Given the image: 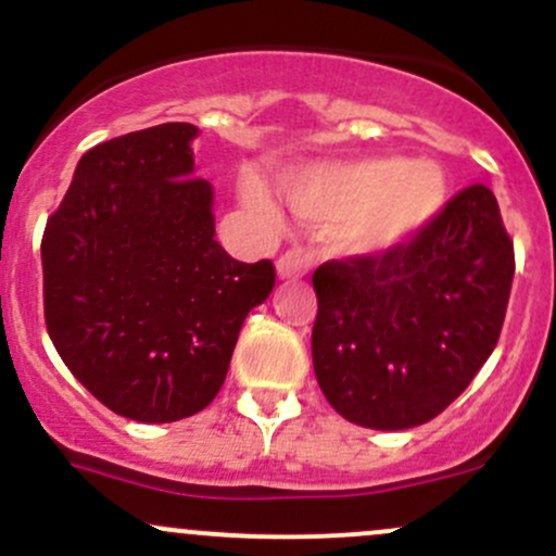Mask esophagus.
<instances>
[{
	"label": "esophagus",
	"mask_w": 556,
	"mask_h": 556,
	"mask_svg": "<svg viewBox=\"0 0 556 556\" xmlns=\"http://www.w3.org/2000/svg\"><path fill=\"white\" fill-rule=\"evenodd\" d=\"M315 265V254L304 247L289 249L278 256V276L280 278H304Z\"/></svg>",
	"instance_id": "esophagus-1"
}]
</instances>
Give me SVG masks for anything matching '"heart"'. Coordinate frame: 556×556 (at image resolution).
Masks as SVG:
<instances>
[{"mask_svg": "<svg viewBox=\"0 0 556 556\" xmlns=\"http://www.w3.org/2000/svg\"><path fill=\"white\" fill-rule=\"evenodd\" d=\"M291 204L304 217L342 219L348 243L357 252H387L410 241L443 212L447 177L434 161H400L376 156L296 175L286 182ZM243 204L265 219H276L267 190L247 182Z\"/></svg>", "mask_w": 556, "mask_h": 556, "instance_id": "heart-1", "label": "heart"}]
</instances>
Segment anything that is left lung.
Masks as SVG:
<instances>
[{"mask_svg":"<svg viewBox=\"0 0 556 556\" xmlns=\"http://www.w3.org/2000/svg\"><path fill=\"white\" fill-rule=\"evenodd\" d=\"M515 243L485 185H469L410 241L313 273V366L339 416L410 429L443 414L501 337Z\"/></svg>","mask_w":556,"mask_h":556,"instance_id":"1","label":"left lung"}]
</instances>
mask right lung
<instances>
[{
	"label": "right lung",
	"instance_id": "right-lung-1",
	"mask_svg": "<svg viewBox=\"0 0 556 556\" xmlns=\"http://www.w3.org/2000/svg\"><path fill=\"white\" fill-rule=\"evenodd\" d=\"M195 135L169 122L94 146L41 236L58 355L105 408L146 424L217 397L249 309L276 286L270 260L247 265L214 241Z\"/></svg>",
	"mask_w": 556,
	"mask_h": 556
}]
</instances>
